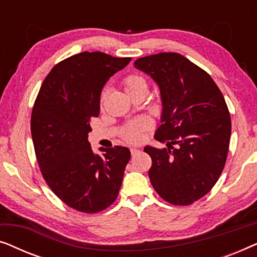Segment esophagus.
<instances>
[{
	"label": "esophagus",
	"instance_id": "esophagus-1",
	"mask_svg": "<svg viewBox=\"0 0 257 257\" xmlns=\"http://www.w3.org/2000/svg\"><path fill=\"white\" fill-rule=\"evenodd\" d=\"M130 151H131V154H132V156H136V154H138V153H139V150H138V149H131Z\"/></svg>",
	"mask_w": 257,
	"mask_h": 257
}]
</instances>
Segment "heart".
<instances>
[{
	"label": "heart",
	"instance_id": "heart-1",
	"mask_svg": "<svg viewBox=\"0 0 257 257\" xmlns=\"http://www.w3.org/2000/svg\"><path fill=\"white\" fill-rule=\"evenodd\" d=\"M122 85H124L126 92H127L130 96L138 92H147L146 79L140 75H137V73H131V75L126 76L125 78L122 79ZM103 99L104 97H101L100 105H103ZM150 128H152V121H151L150 119L142 118L139 119V120L128 122V124L124 127V130H122L121 137L125 142L137 144L142 142L144 132Z\"/></svg>",
	"mask_w": 257,
	"mask_h": 257
}]
</instances>
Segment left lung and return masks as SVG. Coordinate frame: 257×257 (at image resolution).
<instances>
[{
  "mask_svg": "<svg viewBox=\"0 0 257 257\" xmlns=\"http://www.w3.org/2000/svg\"><path fill=\"white\" fill-rule=\"evenodd\" d=\"M135 66L156 80L164 106L154 138L166 147L144 149L152 159L151 184L165 201L192 205L226 165L231 133L226 100L205 70L177 52L138 58Z\"/></svg>",
  "mask_w": 257,
  "mask_h": 257,
  "instance_id": "left-lung-1",
  "label": "left lung"
}]
</instances>
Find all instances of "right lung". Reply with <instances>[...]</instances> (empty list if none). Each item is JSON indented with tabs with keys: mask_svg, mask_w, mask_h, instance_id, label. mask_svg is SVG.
<instances>
[{
	"mask_svg": "<svg viewBox=\"0 0 257 257\" xmlns=\"http://www.w3.org/2000/svg\"><path fill=\"white\" fill-rule=\"evenodd\" d=\"M131 57L80 52L45 77L31 112V136L42 177L65 205L93 214L117 199L131 153L114 146L94 154L90 120L99 114L100 92Z\"/></svg>",
	"mask_w": 257,
	"mask_h": 257,
	"instance_id": "obj_1",
	"label": "right lung"
}]
</instances>
